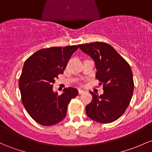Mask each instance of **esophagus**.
I'll use <instances>...</instances> for the list:
<instances>
[{"label":"esophagus","instance_id":"obj_1","mask_svg":"<svg viewBox=\"0 0 152 152\" xmlns=\"http://www.w3.org/2000/svg\"><path fill=\"white\" fill-rule=\"evenodd\" d=\"M85 91H84V90L82 89H79V94H82L83 93H84Z\"/></svg>","mask_w":152,"mask_h":152}]
</instances>
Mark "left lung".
<instances>
[{"instance_id": "1", "label": "left lung", "mask_w": 152, "mask_h": 152, "mask_svg": "<svg viewBox=\"0 0 152 152\" xmlns=\"http://www.w3.org/2000/svg\"><path fill=\"white\" fill-rule=\"evenodd\" d=\"M94 61L96 78L103 85L101 95L90 91L92 101L86 107L88 117L102 123L115 121L126 110L133 93V79L127 61L105 42L79 45Z\"/></svg>"}]
</instances>
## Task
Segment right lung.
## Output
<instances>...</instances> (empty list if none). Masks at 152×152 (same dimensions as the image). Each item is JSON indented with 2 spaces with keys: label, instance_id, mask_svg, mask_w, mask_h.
Segmentation results:
<instances>
[{
  "label": "right lung",
  "instance_id": "add662e5",
  "mask_svg": "<svg viewBox=\"0 0 152 152\" xmlns=\"http://www.w3.org/2000/svg\"><path fill=\"white\" fill-rule=\"evenodd\" d=\"M78 46L53 47L37 51L24 62L19 86L26 112L42 126H50L63 121L68 103L79 92L68 87L58 95L53 89L55 79L62 74Z\"/></svg>",
  "mask_w": 152,
  "mask_h": 152
}]
</instances>
